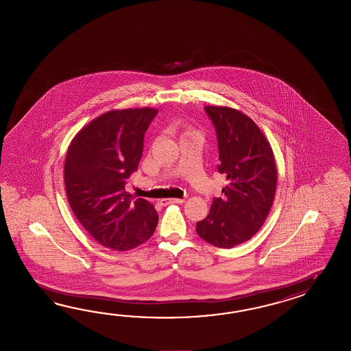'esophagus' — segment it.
Returning a JSON list of instances; mask_svg holds the SVG:
<instances>
[{"label": "esophagus", "mask_w": 351, "mask_h": 351, "mask_svg": "<svg viewBox=\"0 0 351 351\" xmlns=\"http://www.w3.org/2000/svg\"><path fill=\"white\" fill-rule=\"evenodd\" d=\"M171 203H184V199H179V198H171V199H162L160 204L162 206H167Z\"/></svg>", "instance_id": "1"}]
</instances>
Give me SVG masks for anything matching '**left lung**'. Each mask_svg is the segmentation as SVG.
Instances as JSON below:
<instances>
[{"instance_id": "1", "label": "left lung", "mask_w": 351, "mask_h": 351, "mask_svg": "<svg viewBox=\"0 0 351 351\" xmlns=\"http://www.w3.org/2000/svg\"><path fill=\"white\" fill-rule=\"evenodd\" d=\"M216 129L219 165L228 184L222 198H213L208 216L195 231L213 246L232 248L252 239L275 199L274 152L254 120L228 106H204Z\"/></svg>"}]
</instances>
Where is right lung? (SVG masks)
Listing matches in <instances>:
<instances>
[{"instance_id": "add662e5", "label": "right lung", "mask_w": 351, "mask_h": 351, "mask_svg": "<svg viewBox=\"0 0 351 351\" xmlns=\"http://www.w3.org/2000/svg\"><path fill=\"white\" fill-rule=\"evenodd\" d=\"M157 109L110 110L75 135L67 149L64 179L75 217L100 245L128 251L153 236L154 206L133 201L127 179L138 169L144 134Z\"/></svg>"}]
</instances>
